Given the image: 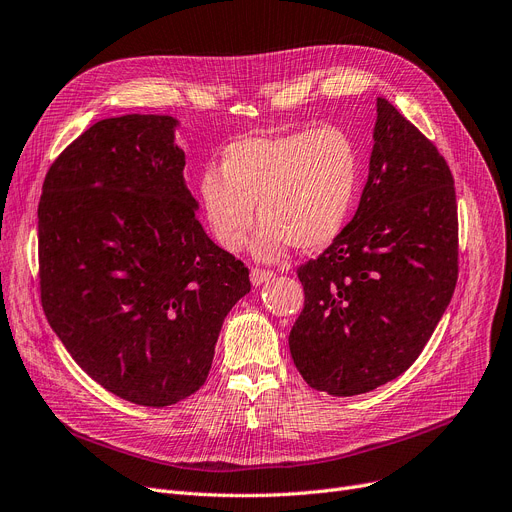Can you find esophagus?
Here are the masks:
<instances>
[{
  "label": "esophagus",
  "instance_id": "esophagus-1",
  "mask_svg": "<svg viewBox=\"0 0 512 512\" xmlns=\"http://www.w3.org/2000/svg\"><path fill=\"white\" fill-rule=\"evenodd\" d=\"M275 277V273L273 271H269V269H252V273H250V279H252V283L254 285H262V283H266V281H271Z\"/></svg>",
  "mask_w": 512,
  "mask_h": 512
}]
</instances>
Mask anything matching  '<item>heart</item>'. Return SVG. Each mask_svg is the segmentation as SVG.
<instances>
[{"mask_svg": "<svg viewBox=\"0 0 512 512\" xmlns=\"http://www.w3.org/2000/svg\"><path fill=\"white\" fill-rule=\"evenodd\" d=\"M360 179L354 139L335 125L277 135H250L229 143L198 183L204 221L229 252L248 243L275 260L291 246L319 250L342 233Z\"/></svg>", "mask_w": 512, "mask_h": 512, "instance_id": "b5f03b06", "label": "heart"}]
</instances>
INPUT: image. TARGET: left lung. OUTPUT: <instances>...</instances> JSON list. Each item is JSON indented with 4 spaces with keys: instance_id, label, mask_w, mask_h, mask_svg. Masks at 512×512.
<instances>
[{
    "instance_id": "1",
    "label": "left lung",
    "mask_w": 512,
    "mask_h": 512,
    "mask_svg": "<svg viewBox=\"0 0 512 512\" xmlns=\"http://www.w3.org/2000/svg\"><path fill=\"white\" fill-rule=\"evenodd\" d=\"M369 181L331 246L298 266L304 308L289 352L304 381L356 396L419 358L458 279V208L446 158L377 97Z\"/></svg>"
}]
</instances>
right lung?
<instances>
[{
  "mask_svg": "<svg viewBox=\"0 0 512 512\" xmlns=\"http://www.w3.org/2000/svg\"><path fill=\"white\" fill-rule=\"evenodd\" d=\"M175 118L125 114L79 135L39 198V296L60 342L114 396L170 406L204 385L250 271L206 235Z\"/></svg>",
  "mask_w": 512,
  "mask_h": 512,
  "instance_id": "obj_1",
  "label": "right lung"
}]
</instances>
